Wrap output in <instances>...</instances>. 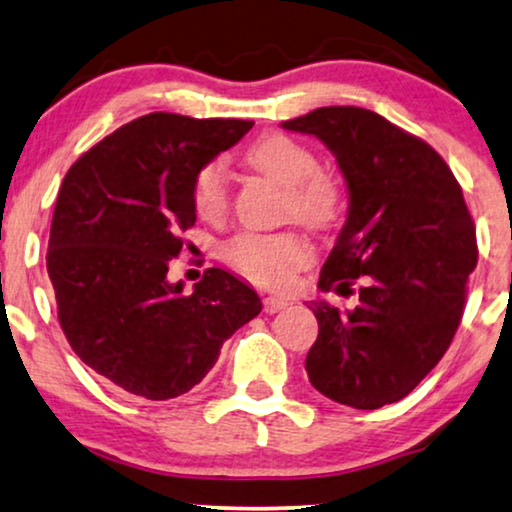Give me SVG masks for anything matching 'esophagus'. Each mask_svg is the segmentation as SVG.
Returning a JSON list of instances; mask_svg holds the SVG:
<instances>
[{
	"mask_svg": "<svg viewBox=\"0 0 512 512\" xmlns=\"http://www.w3.org/2000/svg\"><path fill=\"white\" fill-rule=\"evenodd\" d=\"M286 305H289V300H284V298H279V296H265L263 298V310L268 312V314H275L279 310H284Z\"/></svg>",
	"mask_w": 512,
	"mask_h": 512,
	"instance_id": "34e87169",
	"label": "esophagus"
}]
</instances>
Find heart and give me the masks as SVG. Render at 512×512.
Masks as SVG:
<instances>
[{
  "label": "heart",
  "mask_w": 512,
  "mask_h": 512,
  "mask_svg": "<svg viewBox=\"0 0 512 512\" xmlns=\"http://www.w3.org/2000/svg\"><path fill=\"white\" fill-rule=\"evenodd\" d=\"M247 163L286 188V216L310 228H328L338 219L340 188L319 172V160L305 144L286 135H268L247 149ZM230 191L221 163L202 167L193 184V205L205 221H219L228 212ZM230 268L251 282L279 289L293 272L310 261V247L296 233H237L223 247Z\"/></svg>",
  "instance_id": "b5f03b06"
}]
</instances>
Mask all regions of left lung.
<instances>
[{
  "mask_svg": "<svg viewBox=\"0 0 512 512\" xmlns=\"http://www.w3.org/2000/svg\"><path fill=\"white\" fill-rule=\"evenodd\" d=\"M282 128L324 142L347 184V221L319 289L363 282L354 310L312 300L307 377L356 410L401 401L443 359L464 314L478 244L461 186L429 144L370 109L321 107Z\"/></svg>",
  "mask_w": 512,
  "mask_h": 512,
  "instance_id": "left-lung-1",
  "label": "left lung"
}]
</instances>
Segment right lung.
<instances>
[{
    "label": "right lung",
    "instance_id": "1",
    "mask_svg": "<svg viewBox=\"0 0 512 512\" xmlns=\"http://www.w3.org/2000/svg\"><path fill=\"white\" fill-rule=\"evenodd\" d=\"M251 125L156 111L104 137L62 181L46 254L60 326L76 356L128 394L167 401L191 391L263 310L221 268L193 293L167 279L179 235L195 223V177Z\"/></svg>",
    "mask_w": 512,
    "mask_h": 512
}]
</instances>
